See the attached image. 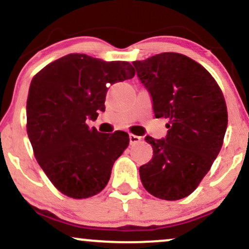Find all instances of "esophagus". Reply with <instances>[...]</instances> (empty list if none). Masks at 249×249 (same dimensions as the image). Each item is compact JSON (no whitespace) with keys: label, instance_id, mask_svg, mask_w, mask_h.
<instances>
[{"label":"esophagus","instance_id":"esophagus-1","mask_svg":"<svg viewBox=\"0 0 249 249\" xmlns=\"http://www.w3.org/2000/svg\"><path fill=\"white\" fill-rule=\"evenodd\" d=\"M128 138H130V144L131 145L138 144V142L142 141V137L136 136V134H130V136H128Z\"/></svg>","mask_w":249,"mask_h":249}]
</instances>
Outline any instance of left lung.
Listing matches in <instances>:
<instances>
[{
  "label": "left lung",
  "mask_w": 249,
  "mask_h": 249,
  "mask_svg": "<svg viewBox=\"0 0 249 249\" xmlns=\"http://www.w3.org/2000/svg\"><path fill=\"white\" fill-rule=\"evenodd\" d=\"M132 64L152 98L156 118H166L162 139L146 136L153 157L139 167L142 186L164 200L190 196L221 150L227 107L218 83L190 57L162 53Z\"/></svg>",
  "instance_id": "left-lung-1"
}]
</instances>
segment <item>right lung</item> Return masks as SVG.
I'll list each match as a JSON object with an SVG mask.
<instances>
[{
    "label": "right lung",
    "instance_id": "right-lung-1",
    "mask_svg": "<svg viewBox=\"0 0 249 249\" xmlns=\"http://www.w3.org/2000/svg\"><path fill=\"white\" fill-rule=\"evenodd\" d=\"M128 62H105L70 53L44 67L31 81L27 132L39 166L59 192L73 199L96 196L107 185L128 134L89 128L105 110L108 87L130 79Z\"/></svg>",
    "mask_w": 249,
    "mask_h": 249
}]
</instances>
